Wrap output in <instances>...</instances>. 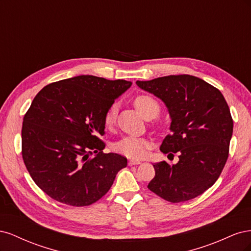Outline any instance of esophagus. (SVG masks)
I'll list each match as a JSON object with an SVG mask.
<instances>
[{
  "instance_id": "1",
  "label": "esophagus",
  "mask_w": 251,
  "mask_h": 251,
  "mask_svg": "<svg viewBox=\"0 0 251 251\" xmlns=\"http://www.w3.org/2000/svg\"><path fill=\"white\" fill-rule=\"evenodd\" d=\"M141 163V161L140 160H134V159H130V160H128V165L130 166H132V165H135V164H140Z\"/></svg>"
}]
</instances>
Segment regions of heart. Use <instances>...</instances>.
<instances>
[{
	"label": "heart",
	"instance_id": "b5f03b06",
	"mask_svg": "<svg viewBox=\"0 0 251 251\" xmlns=\"http://www.w3.org/2000/svg\"><path fill=\"white\" fill-rule=\"evenodd\" d=\"M134 104L144 117L157 116L160 107L155 98L147 94L138 95L134 100ZM117 117V103H112L108 110L105 111L103 116V124L105 127H112L115 124ZM151 143L149 140L140 137H125L114 144V150L117 153L130 157V158H142L146 156Z\"/></svg>",
	"mask_w": 251,
	"mask_h": 251
}]
</instances>
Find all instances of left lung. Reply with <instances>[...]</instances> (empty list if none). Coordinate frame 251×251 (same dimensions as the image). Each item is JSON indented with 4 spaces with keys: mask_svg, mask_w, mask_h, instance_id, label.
<instances>
[{
    "mask_svg": "<svg viewBox=\"0 0 251 251\" xmlns=\"http://www.w3.org/2000/svg\"><path fill=\"white\" fill-rule=\"evenodd\" d=\"M137 86L165 103L172 119L163 154L178 153L179 161L154 164L150 191L172 202H184L215 184L228 158L233 121L224 96L214 86L193 75H170Z\"/></svg>",
    "mask_w": 251,
    "mask_h": 251,
    "instance_id": "left-lung-1",
    "label": "left lung"
}]
</instances>
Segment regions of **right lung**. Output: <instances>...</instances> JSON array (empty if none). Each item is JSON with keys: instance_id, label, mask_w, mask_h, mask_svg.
<instances>
[{"instance_id": "obj_1", "label": "right lung", "mask_w": 251, "mask_h": 251, "mask_svg": "<svg viewBox=\"0 0 251 251\" xmlns=\"http://www.w3.org/2000/svg\"><path fill=\"white\" fill-rule=\"evenodd\" d=\"M131 85L79 75L49 83L36 94L23 119L22 156L50 198L79 207L109 192L126 158L102 151L103 116Z\"/></svg>"}]
</instances>
